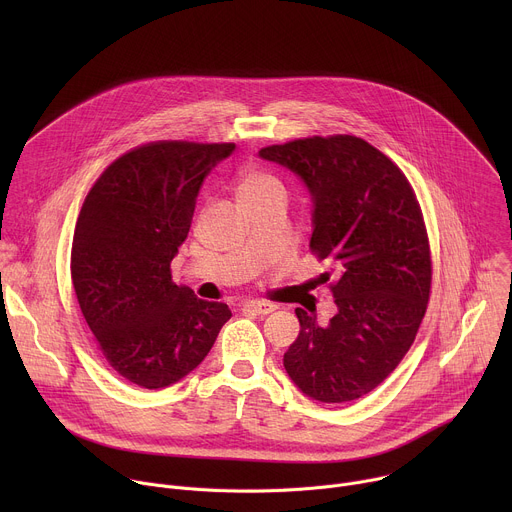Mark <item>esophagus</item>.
<instances>
[{
	"mask_svg": "<svg viewBox=\"0 0 512 512\" xmlns=\"http://www.w3.org/2000/svg\"><path fill=\"white\" fill-rule=\"evenodd\" d=\"M243 310L251 312V314H257V316H267V314L275 312L277 306L271 304V302H265V300H249V302L243 304Z\"/></svg>",
	"mask_w": 512,
	"mask_h": 512,
	"instance_id": "obj_1",
	"label": "esophagus"
}]
</instances>
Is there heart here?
I'll return each mask as SVG.
<instances>
[{
	"instance_id": "heart-1",
	"label": "heart",
	"mask_w": 512,
	"mask_h": 512,
	"mask_svg": "<svg viewBox=\"0 0 512 512\" xmlns=\"http://www.w3.org/2000/svg\"><path fill=\"white\" fill-rule=\"evenodd\" d=\"M275 188H281L279 182L267 174L265 170H257V168H249L241 174L239 178V198H249V196H257V194H263V192H269V190H275Z\"/></svg>"
}]
</instances>
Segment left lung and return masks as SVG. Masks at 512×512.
<instances>
[{"instance_id":"left-lung-1","label":"left lung","mask_w":512,"mask_h":512,"mask_svg":"<svg viewBox=\"0 0 512 512\" xmlns=\"http://www.w3.org/2000/svg\"><path fill=\"white\" fill-rule=\"evenodd\" d=\"M259 156L306 182L310 249L338 271L330 283L338 312L318 324L296 308L300 334L283 367L316 401H354L397 369L425 316L431 253L421 206L399 166L356 135L294 139Z\"/></svg>"}]
</instances>
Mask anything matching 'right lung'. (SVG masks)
Wrapping results in <instances>:
<instances>
[{
    "label": "right lung",
    "mask_w": 512,
    "mask_h": 512,
    "mask_svg": "<svg viewBox=\"0 0 512 512\" xmlns=\"http://www.w3.org/2000/svg\"><path fill=\"white\" fill-rule=\"evenodd\" d=\"M235 143L150 141L111 162L77 218L70 277L111 369L143 389L194 371L231 310L172 281L198 190Z\"/></svg>",
    "instance_id": "1"
}]
</instances>
